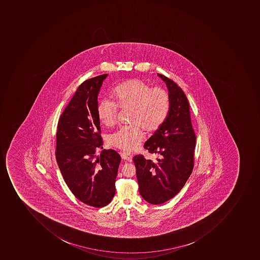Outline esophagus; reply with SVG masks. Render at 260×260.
Here are the masks:
<instances>
[{
	"mask_svg": "<svg viewBox=\"0 0 260 260\" xmlns=\"http://www.w3.org/2000/svg\"><path fill=\"white\" fill-rule=\"evenodd\" d=\"M121 158L122 159L125 160V161H132L133 156L131 154H128V153L126 152H122L120 154Z\"/></svg>",
	"mask_w": 260,
	"mask_h": 260,
	"instance_id": "obj_1",
	"label": "esophagus"
}]
</instances>
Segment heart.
Instances as JSON below:
<instances>
[{"mask_svg":"<svg viewBox=\"0 0 260 260\" xmlns=\"http://www.w3.org/2000/svg\"><path fill=\"white\" fill-rule=\"evenodd\" d=\"M113 102L101 101L97 115L101 123L112 127L117 120L118 109H129L128 122L108 137L110 146L125 151L136 149L144 139V131L153 134L160 129L170 113V94L161 87H152L140 79L119 83L111 93Z\"/></svg>","mask_w":260,"mask_h":260,"instance_id":"b5f03b06","label":"heart"}]
</instances>
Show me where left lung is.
Instances as JSON below:
<instances>
[{
  "mask_svg": "<svg viewBox=\"0 0 260 260\" xmlns=\"http://www.w3.org/2000/svg\"><path fill=\"white\" fill-rule=\"evenodd\" d=\"M158 76L167 84L171 106L167 120L144 147L161 158L153 161L142 154L133 158L141 197L153 205L167 202L183 188L193 170L196 143L185 93L175 82Z\"/></svg>",
  "mask_w": 260,
  "mask_h": 260,
  "instance_id": "1",
  "label": "left lung"
}]
</instances>
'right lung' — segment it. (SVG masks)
<instances>
[{
	"label": "right lung",
	"mask_w": 260,
	"mask_h": 260,
	"mask_svg": "<svg viewBox=\"0 0 260 260\" xmlns=\"http://www.w3.org/2000/svg\"><path fill=\"white\" fill-rule=\"evenodd\" d=\"M108 74L89 79L79 86L60 116L56 134V160L64 182L75 197L95 208L107 206L116 192L121 157L102 149L98 95Z\"/></svg>",
	"instance_id": "obj_1"
}]
</instances>
